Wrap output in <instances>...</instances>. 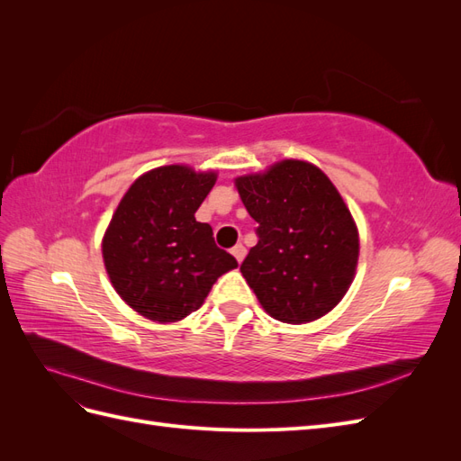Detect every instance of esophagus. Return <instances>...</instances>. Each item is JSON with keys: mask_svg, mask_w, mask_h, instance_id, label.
I'll list each match as a JSON object with an SVG mask.
<instances>
[{"mask_svg": "<svg viewBox=\"0 0 461 461\" xmlns=\"http://www.w3.org/2000/svg\"><path fill=\"white\" fill-rule=\"evenodd\" d=\"M232 256L236 258V261L242 263V259L246 258V248H244L242 244H236V246L232 248Z\"/></svg>", "mask_w": 461, "mask_h": 461, "instance_id": "1", "label": "esophagus"}]
</instances>
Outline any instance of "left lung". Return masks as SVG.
Returning a JSON list of instances; mask_svg holds the SVG:
<instances>
[{
    "label": "left lung",
    "mask_w": 461,
    "mask_h": 461,
    "mask_svg": "<svg viewBox=\"0 0 461 461\" xmlns=\"http://www.w3.org/2000/svg\"><path fill=\"white\" fill-rule=\"evenodd\" d=\"M234 185L258 222L240 271L263 310L292 325L329 313L350 288L359 256L357 227L329 176L285 159Z\"/></svg>",
    "instance_id": "obj_1"
}]
</instances>
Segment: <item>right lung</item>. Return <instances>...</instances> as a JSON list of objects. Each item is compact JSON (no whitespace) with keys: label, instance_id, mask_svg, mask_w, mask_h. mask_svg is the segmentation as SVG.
I'll return each mask as SVG.
<instances>
[{"label":"right lung","instance_id":"1","mask_svg":"<svg viewBox=\"0 0 461 461\" xmlns=\"http://www.w3.org/2000/svg\"><path fill=\"white\" fill-rule=\"evenodd\" d=\"M217 175L165 165L138 176L105 230L102 252L111 285L134 312L175 323L202 308L221 275L239 267L194 217Z\"/></svg>","mask_w":461,"mask_h":461}]
</instances>
